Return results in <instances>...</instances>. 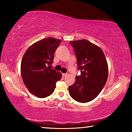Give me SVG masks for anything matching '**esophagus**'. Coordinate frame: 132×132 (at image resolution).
Listing matches in <instances>:
<instances>
[{
	"mask_svg": "<svg viewBox=\"0 0 132 132\" xmlns=\"http://www.w3.org/2000/svg\"><path fill=\"white\" fill-rule=\"evenodd\" d=\"M63 75V77H65V76H67V73H63V75Z\"/></svg>",
	"mask_w": 132,
	"mask_h": 132,
	"instance_id": "obj_1",
	"label": "esophagus"
}]
</instances>
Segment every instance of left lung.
Returning a JSON list of instances; mask_svg holds the SVG:
<instances>
[{"label":"left lung","instance_id":"obj_1","mask_svg":"<svg viewBox=\"0 0 132 132\" xmlns=\"http://www.w3.org/2000/svg\"><path fill=\"white\" fill-rule=\"evenodd\" d=\"M77 57L80 75L69 87L74 100L86 103L95 99L103 89L108 78V65L102 50L86 39L70 41Z\"/></svg>","mask_w":132,"mask_h":132}]
</instances>
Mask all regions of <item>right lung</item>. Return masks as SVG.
I'll return each mask as SVG.
<instances>
[{
  "mask_svg": "<svg viewBox=\"0 0 132 132\" xmlns=\"http://www.w3.org/2000/svg\"><path fill=\"white\" fill-rule=\"evenodd\" d=\"M61 40L53 37L41 39L27 49L22 59V80L29 92L40 98L53 93L62 74L50 68L53 55Z\"/></svg>",
  "mask_w": 132,
  "mask_h": 132,
  "instance_id": "right-lung-1",
  "label": "right lung"
}]
</instances>
